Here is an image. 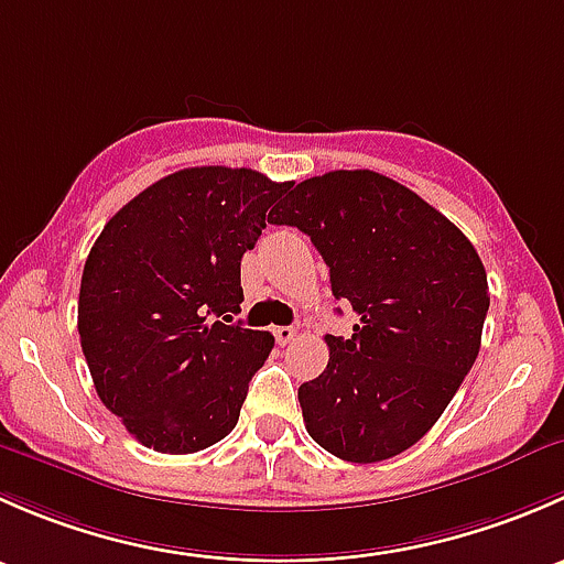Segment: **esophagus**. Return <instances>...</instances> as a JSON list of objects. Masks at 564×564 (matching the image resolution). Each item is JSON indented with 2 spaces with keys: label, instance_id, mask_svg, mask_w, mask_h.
<instances>
[{
  "label": "esophagus",
  "instance_id": "1",
  "mask_svg": "<svg viewBox=\"0 0 564 564\" xmlns=\"http://www.w3.org/2000/svg\"><path fill=\"white\" fill-rule=\"evenodd\" d=\"M272 333H275L278 344H281V346L292 344V340L297 338V329H294V327H275V329H272Z\"/></svg>",
  "mask_w": 564,
  "mask_h": 564
}]
</instances>
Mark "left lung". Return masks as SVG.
Instances as JSON below:
<instances>
[{
    "instance_id": "left-lung-1",
    "label": "left lung",
    "mask_w": 564,
    "mask_h": 564,
    "mask_svg": "<svg viewBox=\"0 0 564 564\" xmlns=\"http://www.w3.org/2000/svg\"><path fill=\"white\" fill-rule=\"evenodd\" d=\"M270 224L297 226L360 322L327 335V368L300 384L311 440L351 464L409 451L442 417L480 351L488 278L456 224L390 176L300 182Z\"/></svg>"
}]
</instances>
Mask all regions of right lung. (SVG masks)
<instances>
[{
	"label": "right lung",
	"mask_w": 564,
	"mask_h": 564,
	"mask_svg": "<svg viewBox=\"0 0 564 564\" xmlns=\"http://www.w3.org/2000/svg\"><path fill=\"white\" fill-rule=\"evenodd\" d=\"M289 185L253 169H182L130 198L89 250L82 349L100 401L144 447L204 451L240 420L275 344L231 322L240 261Z\"/></svg>",
	"instance_id": "1"
}]
</instances>
